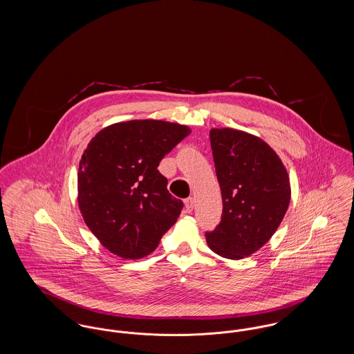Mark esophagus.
<instances>
[{
    "label": "esophagus",
    "mask_w": 354,
    "mask_h": 354,
    "mask_svg": "<svg viewBox=\"0 0 354 354\" xmlns=\"http://www.w3.org/2000/svg\"><path fill=\"white\" fill-rule=\"evenodd\" d=\"M185 208L187 214H191L194 209V199L192 198H187L185 201Z\"/></svg>",
    "instance_id": "1"
}]
</instances>
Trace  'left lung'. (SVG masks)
<instances>
[{
  "instance_id": "1",
  "label": "left lung",
  "mask_w": 354,
  "mask_h": 354,
  "mask_svg": "<svg viewBox=\"0 0 354 354\" xmlns=\"http://www.w3.org/2000/svg\"><path fill=\"white\" fill-rule=\"evenodd\" d=\"M209 139L223 214L205 239L214 252L239 260L260 250L284 219L289 178L277 153L254 135L212 129Z\"/></svg>"
}]
</instances>
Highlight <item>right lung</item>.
Returning <instances> with one entry per match:
<instances>
[{"label": "right lung", "instance_id": "right-lung-1", "mask_svg": "<svg viewBox=\"0 0 354 354\" xmlns=\"http://www.w3.org/2000/svg\"><path fill=\"white\" fill-rule=\"evenodd\" d=\"M189 133L165 120H129L103 129L87 145L78 169V204L110 252L142 259L179 218L183 202L169 194L158 166Z\"/></svg>", "mask_w": 354, "mask_h": 354}]
</instances>
